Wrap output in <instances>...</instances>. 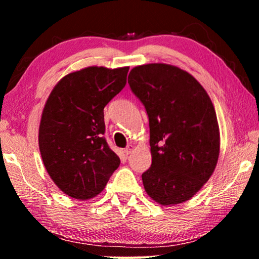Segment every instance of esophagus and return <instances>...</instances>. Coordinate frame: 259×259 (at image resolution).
Here are the masks:
<instances>
[{
    "instance_id": "1",
    "label": "esophagus",
    "mask_w": 259,
    "mask_h": 259,
    "mask_svg": "<svg viewBox=\"0 0 259 259\" xmlns=\"http://www.w3.org/2000/svg\"><path fill=\"white\" fill-rule=\"evenodd\" d=\"M135 150V146L134 145H128V146H126V148H125V150H124V153H125V154L126 155H129L130 154V153L131 152H133Z\"/></svg>"
}]
</instances>
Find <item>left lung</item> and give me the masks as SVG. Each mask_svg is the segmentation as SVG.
Wrapping results in <instances>:
<instances>
[{
	"label": "left lung",
	"instance_id": "obj_1",
	"mask_svg": "<svg viewBox=\"0 0 259 259\" xmlns=\"http://www.w3.org/2000/svg\"><path fill=\"white\" fill-rule=\"evenodd\" d=\"M128 83L150 120L152 164L144 188L162 205L193 198L211 177L221 147L211 99L190 73L168 64L130 71Z\"/></svg>",
	"mask_w": 259,
	"mask_h": 259
}]
</instances>
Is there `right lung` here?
I'll list each match as a JSON object with an SVG mask.
<instances>
[{
    "mask_svg": "<svg viewBox=\"0 0 259 259\" xmlns=\"http://www.w3.org/2000/svg\"><path fill=\"white\" fill-rule=\"evenodd\" d=\"M129 67L90 66L57 83L43 108L38 146L48 174L61 192L89 200L120 165L108 147L104 107L123 89Z\"/></svg>",
    "mask_w": 259,
    "mask_h": 259,
    "instance_id": "right-lung-1",
    "label": "right lung"
}]
</instances>
